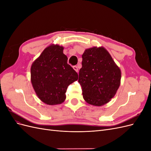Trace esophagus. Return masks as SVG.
<instances>
[{"instance_id": "34e87169", "label": "esophagus", "mask_w": 151, "mask_h": 151, "mask_svg": "<svg viewBox=\"0 0 151 151\" xmlns=\"http://www.w3.org/2000/svg\"><path fill=\"white\" fill-rule=\"evenodd\" d=\"M73 68H74V69L77 72H78L79 69H78V67H77V66H76V65L73 66Z\"/></svg>"}]
</instances>
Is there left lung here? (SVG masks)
<instances>
[{
  "mask_svg": "<svg viewBox=\"0 0 151 151\" xmlns=\"http://www.w3.org/2000/svg\"><path fill=\"white\" fill-rule=\"evenodd\" d=\"M78 82L85 101L94 106H102L115 95L119 88L121 71L103 47L85 50Z\"/></svg>",
  "mask_w": 151,
  "mask_h": 151,
  "instance_id": "obj_1",
  "label": "left lung"
}]
</instances>
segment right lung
Masks as SVG:
<instances>
[{"label":"right lung","mask_w":151,"mask_h":151,"mask_svg":"<svg viewBox=\"0 0 151 151\" xmlns=\"http://www.w3.org/2000/svg\"><path fill=\"white\" fill-rule=\"evenodd\" d=\"M63 48L51 45L45 48L31 67V79L35 92L49 105L61 104L68 86L78 79V74L67 63Z\"/></svg>","instance_id":"right-lung-1"}]
</instances>
